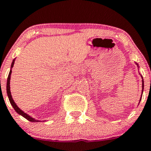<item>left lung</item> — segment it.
Returning <instances> with one entry per match:
<instances>
[{"label":"left lung","instance_id":"8db88e82","mask_svg":"<svg viewBox=\"0 0 151 151\" xmlns=\"http://www.w3.org/2000/svg\"><path fill=\"white\" fill-rule=\"evenodd\" d=\"M143 86H144V83H143V84H142V88H143ZM141 100H140V101H141Z\"/></svg>","mask_w":151,"mask_h":151}]
</instances>
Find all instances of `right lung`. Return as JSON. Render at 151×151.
<instances>
[{
  "instance_id": "1",
  "label": "right lung",
  "mask_w": 151,
  "mask_h": 151,
  "mask_svg": "<svg viewBox=\"0 0 151 151\" xmlns=\"http://www.w3.org/2000/svg\"><path fill=\"white\" fill-rule=\"evenodd\" d=\"M14 63V60H13V61H12V63L11 65V68H12V67H13ZM11 72H12V70H10V73H9V75L8 77V79H7V88H6V89H7V93H8V99H9V101H10V103H11V105H12V107H13L14 110H15V111L17 112L18 114H19V115L23 116V117L24 118H26L27 120H29L30 122H39V120H36V119H33V118L31 117L30 116H29L28 115H27V114L24 113V112L23 111H22L20 109H19L17 106V105L14 103L13 99H12V98L11 93H10V75H11Z\"/></svg>"
}]
</instances>
